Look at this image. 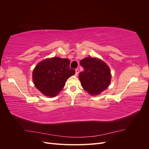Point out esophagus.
Returning a JSON list of instances; mask_svg holds the SVG:
<instances>
[{"mask_svg": "<svg viewBox=\"0 0 149 149\" xmlns=\"http://www.w3.org/2000/svg\"><path fill=\"white\" fill-rule=\"evenodd\" d=\"M75 75L76 76H78V74H79V70L78 69H76V70H75Z\"/></svg>", "mask_w": 149, "mask_h": 149, "instance_id": "obj_1", "label": "esophagus"}]
</instances>
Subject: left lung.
I'll return each instance as SVG.
<instances>
[{
  "instance_id": "1",
  "label": "left lung",
  "mask_w": 149,
  "mask_h": 149,
  "mask_svg": "<svg viewBox=\"0 0 149 149\" xmlns=\"http://www.w3.org/2000/svg\"><path fill=\"white\" fill-rule=\"evenodd\" d=\"M84 71L79 78L83 88L91 96H97L109 87L111 81L109 67L103 60L96 57H86L80 61Z\"/></svg>"
}]
</instances>
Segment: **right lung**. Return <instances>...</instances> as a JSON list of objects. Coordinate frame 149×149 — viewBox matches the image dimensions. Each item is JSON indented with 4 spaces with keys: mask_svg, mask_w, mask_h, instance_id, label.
Wrapping results in <instances>:
<instances>
[{
    "mask_svg": "<svg viewBox=\"0 0 149 149\" xmlns=\"http://www.w3.org/2000/svg\"><path fill=\"white\" fill-rule=\"evenodd\" d=\"M70 61L60 57L48 58L39 62L32 73L35 86L47 97H54L64 88L66 80L75 74Z\"/></svg>",
    "mask_w": 149,
    "mask_h": 149,
    "instance_id": "obj_1",
    "label": "right lung"
}]
</instances>
